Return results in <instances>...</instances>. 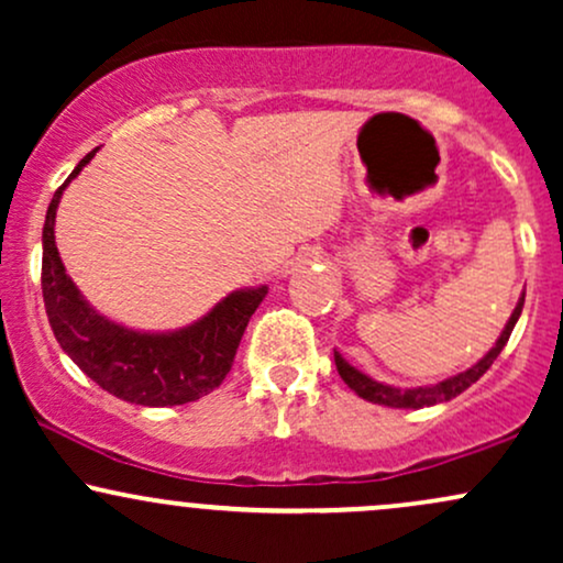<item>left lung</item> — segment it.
<instances>
[{
    "instance_id": "1",
    "label": "left lung",
    "mask_w": 563,
    "mask_h": 563,
    "mask_svg": "<svg viewBox=\"0 0 563 563\" xmlns=\"http://www.w3.org/2000/svg\"><path fill=\"white\" fill-rule=\"evenodd\" d=\"M521 307H525V294H521V299H519V303H516L514 314H510L506 328H503L500 339L495 341V346L489 349L487 354H484L479 363L471 365L468 371L457 373V376L439 380V384H434V386H418V389H397V386L380 384V380L365 376L363 371H357V367L349 365L339 352H333L335 371H339V376L344 378V384L349 386V389L357 394V397L367 399V402L386 405V407H412V410H418V407H431L437 402H448V399L457 397L461 391H466L471 384H476V380H479L484 373L493 367L497 354H500L503 346L508 344L510 331H514L516 320H519V314H521Z\"/></svg>"
}]
</instances>
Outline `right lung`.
<instances>
[{"label":"right lung","instance_id":"right-lung-1","mask_svg":"<svg viewBox=\"0 0 563 563\" xmlns=\"http://www.w3.org/2000/svg\"><path fill=\"white\" fill-rule=\"evenodd\" d=\"M95 153L97 147L57 187L44 219L42 296L49 325L63 352L113 397L145 407L196 402L230 373L245 325L267 296V286L232 290L209 314L172 333L132 331L95 312L66 275L55 245V214L63 190Z\"/></svg>","mask_w":563,"mask_h":563}]
</instances>
